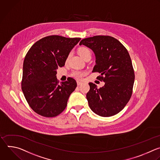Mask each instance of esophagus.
<instances>
[{
    "mask_svg": "<svg viewBox=\"0 0 160 160\" xmlns=\"http://www.w3.org/2000/svg\"><path fill=\"white\" fill-rule=\"evenodd\" d=\"M82 84V82L79 81H77V84H78V86H80V85H81Z\"/></svg>",
    "mask_w": 160,
    "mask_h": 160,
    "instance_id": "esophagus-1",
    "label": "esophagus"
}]
</instances>
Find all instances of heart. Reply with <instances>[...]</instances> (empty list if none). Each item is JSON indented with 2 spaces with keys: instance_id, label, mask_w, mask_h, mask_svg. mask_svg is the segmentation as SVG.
Here are the masks:
<instances>
[{
  "instance_id": "1",
  "label": "heart",
  "mask_w": 160,
  "mask_h": 160,
  "mask_svg": "<svg viewBox=\"0 0 160 160\" xmlns=\"http://www.w3.org/2000/svg\"><path fill=\"white\" fill-rule=\"evenodd\" d=\"M79 54L80 56L84 59L88 56H91V51L89 49H88L86 47H81L79 50H78ZM86 74V72L84 71H74L72 72V76H73L75 78L77 79H81L82 77Z\"/></svg>"
}]
</instances>
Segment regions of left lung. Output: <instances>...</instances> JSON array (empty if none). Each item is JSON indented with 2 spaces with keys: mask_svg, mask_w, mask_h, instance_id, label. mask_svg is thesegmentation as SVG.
<instances>
[{
  "mask_svg": "<svg viewBox=\"0 0 160 160\" xmlns=\"http://www.w3.org/2000/svg\"><path fill=\"white\" fill-rule=\"evenodd\" d=\"M79 45L91 49L96 57L92 72H98L97 79L105 82L100 88L89 82L86 98L91 110L101 117L119 113L129 101L135 75L128 51L116 38L94 36L82 39Z\"/></svg>",
  "mask_w": 160,
  "mask_h": 160,
  "instance_id": "1",
  "label": "left lung"
}]
</instances>
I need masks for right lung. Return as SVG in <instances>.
<instances>
[{"instance_id":"right-lung-1","label":"right lung","mask_w":160,"mask_h":160,"mask_svg":"<svg viewBox=\"0 0 160 160\" xmlns=\"http://www.w3.org/2000/svg\"><path fill=\"white\" fill-rule=\"evenodd\" d=\"M80 40L58 35L46 37L35 43L26 53L21 88L29 105L37 113L53 117L65 110L77 83L69 78L59 84L57 69L65 65L70 52Z\"/></svg>"}]
</instances>
